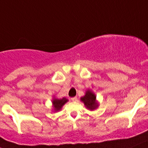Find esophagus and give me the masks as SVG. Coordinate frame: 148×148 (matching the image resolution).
Returning a JSON list of instances; mask_svg holds the SVG:
<instances>
[{
    "instance_id": "1",
    "label": "esophagus",
    "mask_w": 148,
    "mask_h": 148,
    "mask_svg": "<svg viewBox=\"0 0 148 148\" xmlns=\"http://www.w3.org/2000/svg\"><path fill=\"white\" fill-rule=\"evenodd\" d=\"M71 100L73 101V102H76V101L78 100V98H77V97H75L71 98Z\"/></svg>"
}]
</instances>
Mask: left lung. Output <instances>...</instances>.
Here are the masks:
<instances>
[{"instance_id":"1","label":"left lung","mask_w":148,"mask_h":148,"mask_svg":"<svg viewBox=\"0 0 148 148\" xmlns=\"http://www.w3.org/2000/svg\"><path fill=\"white\" fill-rule=\"evenodd\" d=\"M81 101L84 104L86 108L89 110H94L99 107V103L97 99V96L91 90L87 89L85 95L81 97Z\"/></svg>"}]
</instances>
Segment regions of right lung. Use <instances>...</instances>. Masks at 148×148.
<instances>
[{
    "label": "right lung",
    "mask_w": 148,
    "mask_h": 148,
    "mask_svg": "<svg viewBox=\"0 0 148 148\" xmlns=\"http://www.w3.org/2000/svg\"><path fill=\"white\" fill-rule=\"evenodd\" d=\"M67 102H68V99L65 97H63L62 99H58V98L54 97L51 101L54 112H58V111L61 110L64 104L67 103Z\"/></svg>",
    "instance_id": "right-lung-1"
}]
</instances>
